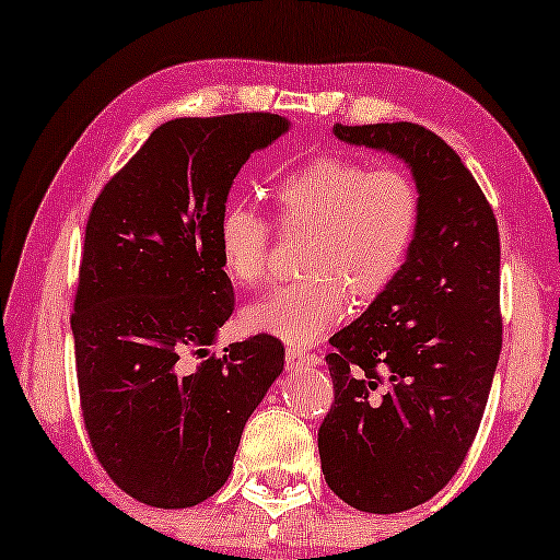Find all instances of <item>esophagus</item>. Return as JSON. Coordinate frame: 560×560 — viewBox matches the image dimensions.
Returning a JSON list of instances; mask_svg holds the SVG:
<instances>
[{"label": "esophagus", "instance_id": "1", "mask_svg": "<svg viewBox=\"0 0 560 560\" xmlns=\"http://www.w3.org/2000/svg\"><path fill=\"white\" fill-rule=\"evenodd\" d=\"M318 354H313V351H303V349H298V347H288L285 349V366L290 372H295V370H303V366H308V364H318Z\"/></svg>", "mask_w": 560, "mask_h": 560}]
</instances>
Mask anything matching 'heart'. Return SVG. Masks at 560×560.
I'll return each mask as SVG.
<instances>
[{
    "label": "heart",
    "instance_id": "1",
    "mask_svg": "<svg viewBox=\"0 0 560 560\" xmlns=\"http://www.w3.org/2000/svg\"><path fill=\"white\" fill-rule=\"evenodd\" d=\"M272 201L282 232L308 229L301 247L308 278L247 305L242 324L293 347L324 339L347 316L349 295L359 305L377 301L408 265L423 221V196L408 171L349 155H318L295 167L275 186ZM270 242L265 217L240 201L224 206L217 249L234 285L262 282Z\"/></svg>",
    "mask_w": 560,
    "mask_h": 560
}]
</instances>
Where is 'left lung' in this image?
Here are the masks:
<instances>
[{
  "instance_id": "obj_1",
  "label": "left lung",
  "mask_w": 560,
  "mask_h": 560,
  "mask_svg": "<svg viewBox=\"0 0 560 560\" xmlns=\"http://www.w3.org/2000/svg\"><path fill=\"white\" fill-rule=\"evenodd\" d=\"M334 135L402 158L423 196L400 278L328 339L334 405L318 428L326 485L351 508L389 515L441 492L479 431L502 349L500 232L469 167L431 129L393 121Z\"/></svg>"
}]
</instances>
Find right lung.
I'll return each instance as SVG.
<instances>
[{
  "mask_svg": "<svg viewBox=\"0 0 560 560\" xmlns=\"http://www.w3.org/2000/svg\"><path fill=\"white\" fill-rule=\"evenodd\" d=\"M285 132L267 112L165 121L89 213L71 316L83 423L114 485L150 508H194L224 487L285 364L270 334L209 354L234 311L219 217L252 152Z\"/></svg>",
  "mask_w": 560,
  "mask_h": 560,
  "instance_id": "right-lung-1",
  "label": "right lung"
}]
</instances>
